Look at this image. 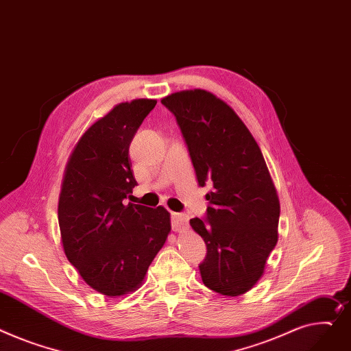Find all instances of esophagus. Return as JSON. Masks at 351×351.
Instances as JSON below:
<instances>
[{
  "label": "esophagus",
  "instance_id": "34e87169",
  "mask_svg": "<svg viewBox=\"0 0 351 351\" xmlns=\"http://www.w3.org/2000/svg\"><path fill=\"white\" fill-rule=\"evenodd\" d=\"M189 227V219L186 215L182 213H172V228L176 232H182L188 230Z\"/></svg>",
  "mask_w": 351,
  "mask_h": 351
}]
</instances>
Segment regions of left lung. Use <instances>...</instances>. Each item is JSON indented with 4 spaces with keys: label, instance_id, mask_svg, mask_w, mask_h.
Listing matches in <instances>:
<instances>
[{
    "label": "left lung",
    "instance_id": "8db88e82",
    "mask_svg": "<svg viewBox=\"0 0 351 351\" xmlns=\"http://www.w3.org/2000/svg\"><path fill=\"white\" fill-rule=\"evenodd\" d=\"M160 103L176 117L199 186L206 195L207 221L191 220L204 240L199 265L203 284L226 296H240L260 281L278 243L279 199L263 152L226 101L202 88L183 90Z\"/></svg>",
    "mask_w": 351,
    "mask_h": 351
}]
</instances>
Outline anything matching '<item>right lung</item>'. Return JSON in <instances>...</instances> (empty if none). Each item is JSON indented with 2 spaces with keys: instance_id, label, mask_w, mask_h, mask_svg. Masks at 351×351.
Returning <instances> with one entry per match:
<instances>
[{
  "instance_id": "add662e5",
  "label": "right lung",
  "mask_w": 351,
  "mask_h": 351,
  "mask_svg": "<svg viewBox=\"0 0 351 351\" xmlns=\"http://www.w3.org/2000/svg\"><path fill=\"white\" fill-rule=\"evenodd\" d=\"M155 104L136 99L112 107L79 138L63 172L58 220L66 258L110 298L143 285L172 228L165 207L124 202L136 184L130 144Z\"/></svg>"
}]
</instances>
